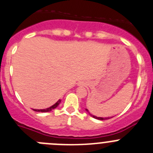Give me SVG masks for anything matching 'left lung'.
<instances>
[{"label": "left lung", "mask_w": 153, "mask_h": 153, "mask_svg": "<svg viewBox=\"0 0 153 153\" xmlns=\"http://www.w3.org/2000/svg\"><path fill=\"white\" fill-rule=\"evenodd\" d=\"M85 111H86L88 113V114H90V115L92 117L95 118V119H97V120H108V119H110V118H112L113 117H96V116H94V115H93V114H91L90 113H89L88 110V109H85Z\"/></svg>", "instance_id": "left-lung-1"}]
</instances>
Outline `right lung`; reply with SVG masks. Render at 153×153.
I'll list each match as a JSON object with an SVG mask.
<instances>
[{
  "label": "right lung",
  "instance_id": "1",
  "mask_svg": "<svg viewBox=\"0 0 153 153\" xmlns=\"http://www.w3.org/2000/svg\"><path fill=\"white\" fill-rule=\"evenodd\" d=\"M60 102H61V100H59L57 101V102L55 104H53V106H51V107H48V108H46V109H41V110H36V109H33L34 111H36V112H49V111H53V109H55V108H56V107H58V106L59 105Z\"/></svg>",
  "mask_w": 153,
  "mask_h": 153
}]
</instances>
